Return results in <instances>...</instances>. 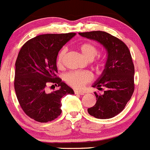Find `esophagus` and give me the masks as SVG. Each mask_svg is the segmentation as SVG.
I'll return each instance as SVG.
<instances>
[{"mask_svg":"<svg viewBox=\"0 0 150 150\" xmlns=\"http://www.w3.org/2000/svg\"><path fill=\"white\" fill-rule=\"evenodd\" d=\"M74 93H75V94H79V95H84V92H82V91H78V90H75V91H74Z\"/></svg>","mask_w":150,"mask_h":150,"instance_id":"esophagus-1","label":"esophagus"}]
</instances>
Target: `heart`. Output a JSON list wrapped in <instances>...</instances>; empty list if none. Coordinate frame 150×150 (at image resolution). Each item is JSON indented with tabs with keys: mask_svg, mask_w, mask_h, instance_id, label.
Listing matches in <instances>:
<instances>
[{
	"mask_svg": "<svg viewBox=\"0 0 150 150\" xmlns=\"http://www.w3.org/2000/svg\"><path fill=\"white\" fill-rule=\"evenodd\" d=\"M79 49L83 56L89 60H92L94 57H97L99 53V49L97 45L90 41H84L79 44ZM66 52V48L63 47L57 53L56 57V65L58 68H61L62 66V61ZM97 67L101 66L100 59H97ZM64 80L69 85L76 89H80L84 85L92 81L93 76L90 72L86 71H69L64 75Z\"/></svg>",
	"mask_w": 150,
	"mask_h": 150,
	"instance_id": "heart-1",
	"label": "heart"
}]
</instances>
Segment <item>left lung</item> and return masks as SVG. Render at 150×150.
Returning <instances> with one entry per match:
<instances>
[{
  "mask_svg": "<svg viewBox=\"0 0 150 150\" xmlns=\"http://www.w3.org/2000/svg\"><path fill=\"white\" fill-rule=\"evenodd\" d=\"M79 35L99 41L107 50L106 68L93 85L105 91L103 94L94 92L97 102L88 112L97 118H111L125 109L134 91V66L130 50L122 40L106 32H79Z\"/></svg>",
  "mask_w": 150,
  "mask_h": 150,
  "instance_id": "1",
  "label": "left lung"
}]
</instances>
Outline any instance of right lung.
I'll return each instance as SVG.
<instances>
[{"label":"right lung","mask_w":150,"mask_h":150,"mask_svg":"<svg viewBox=\"0 0 150 150\" xmlns=\"http://www.w3.org/2000/svg\"><path fill=\"white\" fill-rule=\"evenodd\" d=\"M75 35L74 32L40 35L25 43L19 50L15 63L14 88L23 112L36 122H51L59 116L62 97L74 93L57 77L56 57ZM50 84L58 89L48 92Z\"/></svg>","instance_id":"obj_1"}]
</instances>
